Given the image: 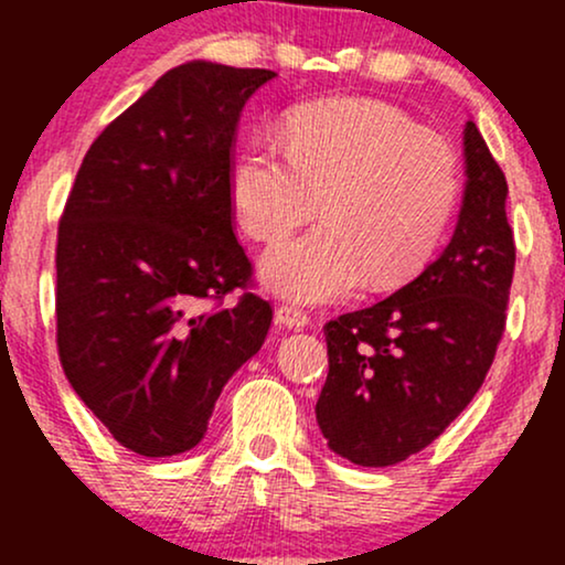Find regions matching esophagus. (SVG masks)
I'll return each instance as SVG.
<instances>
[{"instance_id":"34e87169","label":"esophagus","mask_w":565,"mask_h":565,"mask_svg":"<svg viewBox=\"0 0 565 565\" xmlns=\"http://www.w3.org/2000/svg\"><path fill=\"white\" fill-rule=\"evenodd\" d=\"M276 321L287 329H305L310 323V316L302 313L295 305H281V308L276 310Z\"/></svg>"}]
</instances>
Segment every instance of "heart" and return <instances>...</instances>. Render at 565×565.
<instances>
[{"label":"heart","instance_id":"heart-1","mask_svg":"<svg viewBox=\"0 0 565 565\" xmlns=\"http://www.w3.org/2000/svg\"><path fill=\"white\" fill-rule=\"evenodd\" d=\"M457 201L451 148L366 97L295 108L287 146L252 140L231 167L233 212L257 242L281 238L316 206L323 215L260 260L265 289L297 302L342 300L364 281H408L433 257Z\"/></svg>","mask_w":565,"mask_h":565}]
</instances>
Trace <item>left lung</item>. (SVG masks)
Instances as JSON below:
<instances>
[{
    "label": "left lung",
    "mask_w": 565,
    "mask_h": 565,
    "mask_svg": "<svg viewBox=\"0 0 565 565\" xmlns=\"http://www.w3.org/2000/svg\"><path fill=\"white\" fill-rule=\"evenodd\" d=\"M462 148L468 180L446 249L395 295L323 327L329 374L316 423L329 449L361 468L430 446L483 385L504 332L515 268L508 180L472 119Z\"/></svg>",
    "instance_id": "obj_1"
}]
</instances>
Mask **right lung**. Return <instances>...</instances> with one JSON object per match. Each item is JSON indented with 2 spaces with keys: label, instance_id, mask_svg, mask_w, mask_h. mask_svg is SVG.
I'll list each match as a JSON object with an SVG mask.
<instances>
[{
  "label": "right lung",
  "instance_id": "add662e5",
  "mask_svg": "<svg viewBox=\"0 0 565 565\" xmlns=\"http://www.w3.org/2000/svg\"><path fill=\"white\" fill-rule=\"evenodd\" d=\"M268 68L188 61L100 132L57 228V353L84 406L142 457L204 438L236 369L268 334L255 295L199 313L252 276L231 225V148Z\"/></svg>",
  "mask_w": 565,
  "mask_h": 565
}]
</instances>
